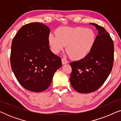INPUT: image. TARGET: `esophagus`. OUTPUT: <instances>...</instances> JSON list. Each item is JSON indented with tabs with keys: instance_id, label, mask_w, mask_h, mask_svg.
Listing matches in <instances>:
<instances>
[{
	"instance_id": "34e87169",
	"label": "esophagus",
	"mask_w": 121,
	"mask_h": 121,
	"mask_svg": "<svg viewBox=\"0 0 121 121\" xmlns=\"http://www.w3.org/2000/svg\"><path fill=\"white\" fill-rule=\"evenodd\" d=\"M62 63L63 64H65L68 63V61L67 60V59H65V58H62Z\"/></svg>"
}]
</instances>
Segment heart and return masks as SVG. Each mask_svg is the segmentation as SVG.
Masks as SVG:
<instances>
[{
	"label": "heart",
	"instance_id": "b5f03b06",
	"mask_svg": "<svg viewBox=\"0 0 121 121\" xmlns=\"http://www.w3.org/2000/svg\"><path fill=\"white\" fill-rule=\"evenodd\" d=\"M56 35L50 34L48 43L54 53H59L67 46L66 50L72 59L80 60L85 58L93 49L96 35L91 29L82 27H60Z\"/></svg>",
	"mask_w": 121,
	"mask_h": 121
}]
</instances>
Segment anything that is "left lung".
Returning <instances> with one entry per match:
<instances>
[{
  "label": "left lung",
  "instance_id": "left-lung-1",
  "mask_svg": "<svg viewBox=\"0 0 121 121\" xmlns=\"http://www.w3.org/2000/svg\"><path fill=\"white\" fill-rule=\"evenodd\" d=\"M90 24L99 31L95 46L85 58L70 63L71 85L80 93H90L100 87L110 75L113 64L114 44L110 35L102 26Z\"/></svg>",
  "mask_w": 121,
  "mask_h": 121
}]
</instances>
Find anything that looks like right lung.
I'll list each match as a JSON object with an SVG mask.
<instances>
[{"instance_id": "add662e5", "label": "right lung", "mask_w": 121, "mask_h": 121, "mask_svg": "<svg viewBox=\"0 0 121 121\" xmlns=\"http://www.w3.org/2000/svg\"><path fill=\"white\" fill-rule=\"evenodd\" d=\"M50 30L39 22L22 26L13 39L11 69L19 83L33 92H41L51 85L61 58L51 52L48 43Z\"/></svg>"}]
</instances>
